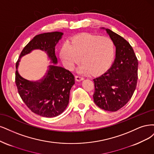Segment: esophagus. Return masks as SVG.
Here are the masks:
<instances>
[{
  "label": "esophagus",
  "mask_w": 154,
  "mask_h": 154,
  "mask_svg": "<svg viewBox=\"0 0 154 154\" xmlns=\"http://www.w3.org/2000/svg\"><path fill=\"white\" fill-rule=\"evenodd\" d=\"M84 79V77L82 75H75V80L77 81H81Z\"/></svg>",
  "instance_id": "34e87169"
}]
</instances>
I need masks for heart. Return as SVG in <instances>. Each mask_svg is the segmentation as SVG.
Here are the masks:
<instances>
[{
    "label": "heart",
    "mask_w": 154,
    "mask_h": 154,
    "mask_svg": "<svg viewBox=\"0 0 154 154\" xmlns=\"http://www.w3.org/2000/svg\"><path fill=\"white\" fill-rule=\"evenodd\" d=\"M114 45L110 38L84 33L74 37L71 44H63L60 57L64 66L70 70L82 64L79 72L98 75L105 71L112 61Z\"/></svg>",
    "instance_id": "1"
}]
</instances>
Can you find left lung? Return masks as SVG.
Listing matches in <instances>:
<instances>
[{
  "instance_id": "obj_1",
  "label": "left lung",
  "mask_w": 154,
  "mask_h": 154,
  "mask_svg": "<svg viewBox=\"0 0 154 154\" xmlns=\"http://www.w3.org/2000/svg\"><path fill=\"white\" fill-rule=\"evenodd\" d=\"M116 47L111 68L93 79V100L103 110L116 111L129 101L137 86L138 61L126 39L110 29H106Z\"/></svg>"
}]
</instances>
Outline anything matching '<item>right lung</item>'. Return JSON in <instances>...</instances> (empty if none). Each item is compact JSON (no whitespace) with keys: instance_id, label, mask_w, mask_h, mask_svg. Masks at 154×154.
Returning <instances> with one entry per match:
<instances>
[{"instance_id":"1","label":"right lung","mask_w":154,"mask_h":154,"mask_svg":"<svg viewBox=\"0 0 154 154\" xmlns=\"http://www.w3.org/2000/svg\"><path fill=\"white\" fill-rule=\"evenodd\" d=\"M63 34L61 32H52L34 36L23 48L16 63L15 83L20 96L32 112L43 117H56L65 110L70 91L75 84L72 73L56 64L55 47ZM34 49L45 51L52 63L43 79L38 82L27 80L17 71L20 58Z\"/></svg>"}]
</instances>
